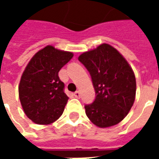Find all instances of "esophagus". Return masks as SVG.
<instances>
[{"instance_id":"obj_1","label":"esophagus","mask_w":159,"mask_h":159,"mask_svg":"<svg viewBox=\"0 0 159 159\" xmlns=\"http://www.w3.org/2000/svg\"><path fill=\"white\" fill-rule=\"evenodd\" d=\"M74 96L76 97V98H80V96H81V93H80L79 91H76V92L74 93Z\"/></svg>"}]
</instances>
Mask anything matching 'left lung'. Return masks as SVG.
<instances>
[{
	"mask_svg": "<svg viewBox=\"0 0 159 159\" xmlns=\"http://www.w3.org/2000/svg\"><path fill=\"white\" fill-rule=\"evenodd\" d=\"M78 60L89 70L96 95L93 103L84 106L88 117L100 128L120 123L135 98L132 68L117 49L106 43L82 53Z\"/></svg>",
	"mask_w": 159,
	"mask_h": 159,
	"instance_id": "left-lung-1",
	"label": "left lung"
}]
</instances>
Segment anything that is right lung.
I'll return each mask as SVG.
<instances>
[{"instance_id":"add662e5","label":"right lung","mask_w":159,"mask_h":159,"mask_svg":"<svg viewBox=\"0 0 159 159\" xmlns=\"http://www.w3.org/2000/svg\"><path fill=\"white\" fill-rule=\"evenodd\" d=\"M72 57V52L47 46L26 66L19 83V100L26 116L35 123L49 124L62 115L69 97L59 71Z\"/></svg>"}]
</instances>
